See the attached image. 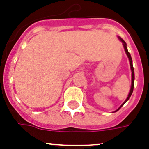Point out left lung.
Wrapping results in <instances>:
<instances>
[{
    "label": "left lung",
    "mask_w": 149,
    "mask_h": 149,
    "mask_svg": "<svg viewBox=\"0 0 149 149\" xmlns=\"http://www.w3.org/2000/svg\"><path fill=\"white\" fill-rule=\"evenodd\" d=\"M119 39H120L121 41L122 42V43H123V45H124V48H125V51L126 54H127V57H128L129 59V61H130V65H131V72H132V83H131V90H130V93H129L128 94V96H127V99L125 101V102H124L123 104H122V105H121V107H119V109L117 110H116V112L118 111V110H119V109L122 107V106H123L124 104H125V103L126 101H127V100L130 98V97H131V95H132V93H133V90H134V67H133V63H132V59H131V54H130V53L128 52V51H127V45H126L125 42L122 39H121V38H119Z\"/></svg>",
    "instance_id": "left-lung-1"
}]
</instances>
